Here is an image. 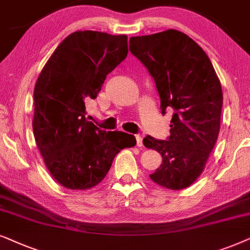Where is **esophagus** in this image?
Masks as SVG:
<instances>
[{
	"label": "esophagus",
	"mask_w": 250,
	"mask_h": 250,
	"mask_svg": "<svg viewBox=\"0 0 250 250\" xmlns=\"http://www.w3.org/2000/svg\"><path fill=\"white\" fill-rule=\"evenodd\" d=\"M136 142H137V146L138 147H141V146H143V137L142 135H136Z\"/></svg>",
	"instance_id": "esophagus-1"
}]
</instances>
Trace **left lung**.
Wrapping results in <instances>:
<instances>
[{
    "instance_id": "left-lung-1",
    "label": "left lung",
    "mask_w": 250,
    "mask_h": 250,
    "mask_svg": "<svg viewBox=\"0 0 250 250\" xmlns=\"http://www.w3.org/2000/svg\"><path fill=\"white\" fill-rule=\"evenodd\" d=\"M129 49L154 79L162 114L172 112L167 141L151 136L143 141L162 155V164L149 178L166 188H188L204 171L217 141L221 82L201 46L176 29L132 36Z\"/></svg>"
}]
</instances>
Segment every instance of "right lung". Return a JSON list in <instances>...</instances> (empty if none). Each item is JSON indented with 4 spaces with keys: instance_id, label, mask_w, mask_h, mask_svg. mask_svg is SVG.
<instances>
[{
    "instance_id": "right-lung-1",
    "label": "right lung",
    "mask_w": 250,
    "mask_h": 250,
    "mask_svg": "<svg viewBox=\"0 0 250 250\" xmlns=\"http://www.w3.org/2000/svg\"><path fill=\"white\" fill-rule=\"evenodd\" d=\"M128 55L127 35L79 31L68 35L40 73L34 88L33 132L43 161L59 184L88 189L99 184L115 155L135 136L104 131L85 119L106 75Z\"/></svg>"
}]
</instances>
